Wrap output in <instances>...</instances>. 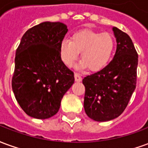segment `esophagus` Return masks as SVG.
I'll use <instances>...</instances> for the list:
<instances>
[{"label":"esophagus","instance_id":"esophagus-1","mask_svg":"<svg viewBox=\"0 0 148 148\" xmlns=\"http://www.w3.org/2000/svg\"><path fill=\"white\" fill-rule=\"evenodd\" d=\"M74 78H75V81L76 82H81L82 81V77H81V75L79 74H77V73H75L74 74Z\"/></svg>","mask_w":148,"mask_h":148}]
</instances>
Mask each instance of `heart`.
Returning <instances> with one entry per match:
<instances>
[{
	"mask_svg": "<svg viewBox=\"0 0 148 148\" xmlns=\"http://www.w3.org/2000/svg\"><path fill=\"white\" fill-rule=\"evenodd\" d=\"M114 47V39L111 34L83 30L75 32L71 40L63 39L60 43L59 54L63 63L72 66L81 52L82 60L77 68L89 67L91 71H99L108 65Z\"/></svg>",
	"mask_w": 148,
	"mask_h": 148,
	"instance_id": "b5f03b06",
	"label": "heart"
}]
</instances>
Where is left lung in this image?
<instances>
[{
	"instance_id": "left-lung-1",
	"label": "left lung",
	"mask_w": 148,
	"mask_h": 148,
	"mask_svg": "<svg viewBox=\"0 0 148 148\" xmlns=\"http://www.w3.org/2000/svg\"><path fill=\"white\" fill-rule=\"evenodd\" d=\"M116 51L106 67L84 77V109L93 121H108L126 109L136 86L138 54L129 36L112 27Z\"/></svg>"
}]
</instances>
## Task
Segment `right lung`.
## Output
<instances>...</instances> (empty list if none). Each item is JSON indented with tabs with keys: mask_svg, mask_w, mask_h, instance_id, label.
Wrapping results in <instances>:
<instances>
[{
	"mask_svg": "<svg viewBox=\"0 0 148 148\" xmlns=\"http://www.w3.org/2000/svg\"><path fill=\"white\" fill-rule=\"evenodd\" d=\"M67 31L60 22H43L28 29L16 49L12 87L21 109L32 117L47 119L56 114L74 82V72L59 54Z\"/></svg>",
	"mask_w": 148,
	"mask_h": 148,
	"instance_id": "1",
	"label": "right lung"
}]
</instances>
